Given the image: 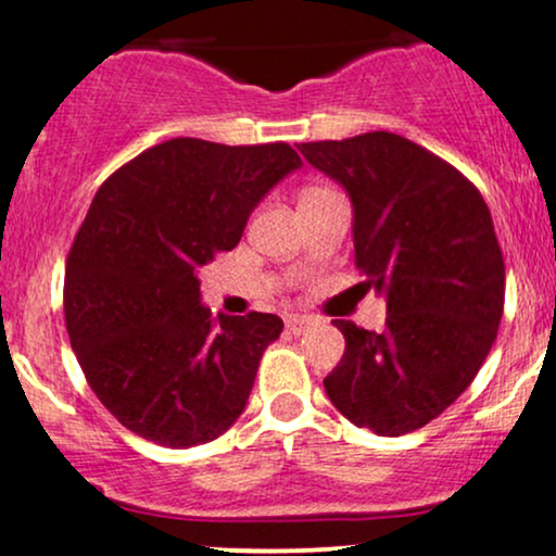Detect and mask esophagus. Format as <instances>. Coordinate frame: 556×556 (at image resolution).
I'll use <instances>...</instances> for the list:
<instances>
[{"label": "esophagus", "mask_w": 556, "mask_h": 556, "mask_svg": "<svg viewBox=\"0 0 556 556\" xmlns=\"http://www.w3.org/2000/svg\"><path fill=\"white\" fill-rule=\"evenodd\" d=\"M311 324H314V318L305 316V314H290L285 318V327H287V331H290V334H300V331L308 329Z\"/></svg>", "instance_id": "34e87169"}]
</instances>
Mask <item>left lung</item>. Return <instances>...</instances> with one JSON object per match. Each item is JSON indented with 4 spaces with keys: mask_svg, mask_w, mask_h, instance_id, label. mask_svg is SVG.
Segmentation results:
<instances>
[{
    "mask_svg": "<svg viewBox=\"0 0 556 556\" xmlns=\"http://www.w3.org/2000/svg\"><path fill=\"white\" fill-rule=\"evenodd\" d=\"M298 149L350 193L355 266L387 295L384 331L337 318L344 355L324 389L361 429L416 431L470 387L500 331L504 258L486 201L460 169L387 130Z\"/></svg>",
    "mask_w": 556,
    "mask_h": 556,
    "instance_id": "8db88e82",
    "label": "left lung"
}]
</instances>
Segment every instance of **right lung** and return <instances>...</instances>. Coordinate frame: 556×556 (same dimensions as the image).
I'll list each match as a JSON object with an SVG mask.
<instances>
[{"label":"right lung","instance_id":"obj_1","mask_svg":"<svg viewBox=\"0 0 556 556\" xmlns=\"http://www.w3.org/2000/svg\"><path fill=\"white\" fill-rule=\"evenodd\" d=\"M300 164L287 143L172 138L93 195L67 256L65 324L88 387L125 429L185 450L238 420L285 324L214 318L198 271L238 245L256 203Z\"/></svg>","mask_w":556,"mask_h":556}]
</instances>
